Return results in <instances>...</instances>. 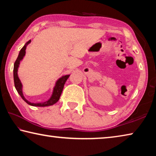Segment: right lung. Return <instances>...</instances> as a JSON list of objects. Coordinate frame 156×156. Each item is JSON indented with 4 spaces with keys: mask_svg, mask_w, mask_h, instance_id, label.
Returning a JSON list of instances; mask_svg holds the SVG:
<instances>
[{
    "mask_svg": "<svg viewBox=\"0 0 156 156\" xmlns=\"http://www.w3.org/2000/svg\"><path fill=\"white\" fill-rule=\"evenodd\" d=\"M31 43V40L29 41L28 42L25 43V44L22 49H20V51L19 52V54H18V56L16 60L14 62V85H15V88L16 89L18 93L19 94L21 98L23 99V100H25V102H27L28 105H31V106H34V107H47V106H51V105H54L55 103L58 101V100L60 99V95L62 94L63 87H64V85L65 84V82L67 81L68 78L69 77L70 75H66V76H63L61 78H59L58 80L56 81V85H55L54 88V91H53V94L51 95V96L50 98L47 100V101H45L44 102H39V103H33V102H30V101L25 98L23 96V91H22V83L20 80L18 76V67H19L20 65V62L22 60L23 58V57L25 56V49L26 47H27V44H30Z\"/></svg>",
    "mask_w": 156,
    "mask_h": 156,
    "instance_id": "right-lung-1",
    "label": "right lung"
}]
</instances>
